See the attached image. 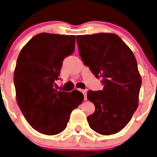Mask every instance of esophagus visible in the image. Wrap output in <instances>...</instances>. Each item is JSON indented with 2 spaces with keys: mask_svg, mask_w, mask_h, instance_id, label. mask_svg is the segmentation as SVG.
<instances>
[{
  "mask_svg": "<svg viewBox=\"0 0 157 157\" xmlns=\"http://www.w3.org/2000/svg\"><path fill=\"white\" fill-rule=\"evenodd\" d=\"M81 92L83 94V96H84V100L86 101L87 100V96H86V90H81Z\"/></svg>",
  "mask_w": 157,
  "mask_h": 157,
  "instance_id": "esophagus-1",
  "label": "esophagus"
}]
</instances>
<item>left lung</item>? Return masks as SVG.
Returning <instances> with one entry per match:
<instances>
[{"mask_svg": "<svg viewBox=\"0 0 157 157\" xmlns=\"http://www.w3.org/2000/svg\"><path fill=\"white\" fill-rule=\"evenodd\" d=\"M79 54L103 89L88 91L95 111L87 117L93 130L101 135L118 133L127 126L137 109L140 74L134 54L115 33L77 36Z\"/></svg>", "mask_w": 157, "mask_h": 157, "instance_id": "8db88e82", "label": "left lung"}]
</instances>
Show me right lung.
<instances>
[{"mask_svg": "<svg viewBox=\"0 0 157 157\" xmlns=\"http://www.w3.org/2000/svg\"><path fill=\"white\" fill-rule=\"evenodd\" d=\"M74 46V35L41 33L27 42L17 60V102L28 124L43 134L65 130L71 112L83 100L77 90L67 93L54 88L63 59L73 54Z\"/></svg>", "mask_w": 157, "mask_h": 157, "instance_id": "add662e5", "label": "right lung"}]
</instances>
